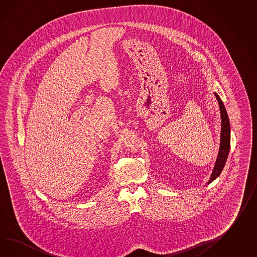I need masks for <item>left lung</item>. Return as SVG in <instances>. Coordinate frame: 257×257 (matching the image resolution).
<instances>
[{"label": "left lung", "instance_id": "obj_1", "mask_svg": "<svg viewBox=\"0 0 257 257\" xmlns=\"http://www.w3.org/2000/svg\"><path fill=\"white\" fill-rule=\"evenodd\" d=\"M214 95L219 104L220 114H221V140H220L219 152L214 164L213 173L211 175V178L209 179L208 184L213 182L218 175H220L222 170L225 166L226 159L228 156V152L230 149V124L227 113L225 110V106L223 101L221 100L219 95L214 93Z\"/></svg>", "mask_w": 257, "mask_h": 257}]
</instances>
